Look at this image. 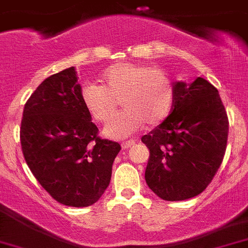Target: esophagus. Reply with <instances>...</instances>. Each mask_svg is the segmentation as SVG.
Returning a JSON list of instances; mask_svg holds the SVG:
<instances>
[{"instance_id": "obj_1", "label": "esophagus", "mask_w": 248, "mask_h": 248, "mask_svg": "<svg viewBox=\"0 0 248 248\" xmlns=\"http://www.w3.org/2000/svg\"><path fill=\"white\" fill-rule=\"evenodd\" d=\"M135 140H128V142H124L122 143V149H128V148L133 147L135 145Z\"/></svg>"}]
</instances>
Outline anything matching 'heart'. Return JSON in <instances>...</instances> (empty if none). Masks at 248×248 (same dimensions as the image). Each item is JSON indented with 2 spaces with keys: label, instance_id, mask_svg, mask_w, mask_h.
Returning <instances> with one entry per match:
<instances>
[{
  "label": "heart",
  "instance_id": "heart-1",
  "mask_svg": "<svg viewBox=\"0 0 248 248\" xmlns=\"http://www.w3.org/2000/svg\"><path fill=\"white\" fill-rule=\"evenodd\" d=\"M100 82L101 85H83L80 100L98 122H108L121 100L124 111L104 128V135L108 138L131 137L144 127L145 122L158 126L172 110L173 83L163 69L128 62L115 63L101 73Z\"/></svg>",
  "mask_w": 248,
  "mask_h": 248
}]
</instances>
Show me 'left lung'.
<instances>
[{
  "mask_svg": "<svg viewBox=\"0 0 248 248\" xmlns=\"http://www.w3.org/2000/svg\"><path fill=\"white\" fill-rule=\"evenodd\" d=\"M173 89L169 117L142 137L149 149L145 181L161 200L185 201L202 193L220 168L229 120L218 89L204 78Z\"/></svg>",
  "mask_w": 248,
  "mask_h": 248,
  "instance_id": "left-lung-1",
  "label": "left lung"
}]
</instances>
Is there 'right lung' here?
I'll use <instances>...</instances> for the list:
<instances>
[{
	"mask_svg": "<svg viewBox=\"0 0 248 248\" xmlns=\"http://www.w3.org/2000/svg\"><path fill=\"white\" fill-rule=\"evenodd\" d=\"M75 67L46 78L25 103L20 124L23 155L51 197L89 207L108 188L121 145L101 140L80 100Z\"/></svg>",
	"mask_w": 248,
	"mask_h": 248,
	"instance_id": "add662e5",
	"label": "right lung"
}]
</instances>
